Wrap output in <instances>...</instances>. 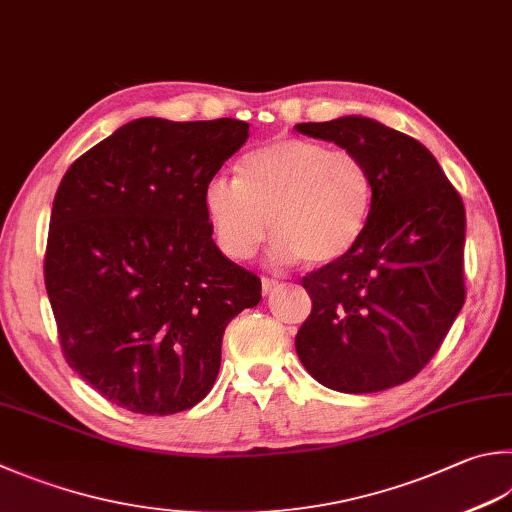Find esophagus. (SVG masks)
I'll return each instance as SVG.
<instances>
[{
  "label": "esophagus",
  "instance_id": "obj_1",
  "mask_svg": "<svg viewBox=\"0 0 512 512\" xmlns=\"http://www.w3.org/2000/svg\"><path fill=\"white\" fill-rule=\"evenodd\" d=\"M260 283H263V294L265 296L272 294L274 289L278 287V281H274V278H267V276H263V281H260Z\"/></svg>",
  "mask_w": 512,
  "mask_h": 512
}]
</instances>
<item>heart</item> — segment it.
<instances>
[{
  "mask_svg": "<svg viewBox=\"0 0 512 512\" xmlns=\"http://www.w3.org/2000/svg\"><path fill=\"white\" fill-rule=\"evenodd\" d=\"M202 200L229 258H252L269 227L276 260L323 267L359 243L372 209V178L352 151L276 138L240 160L238 178H211Z\"/></svg>",
  "mask_w": 512,
  "mask_h": 512,
  "instance_id": "heart-1",
  "label": "heart"
}]
</instances>
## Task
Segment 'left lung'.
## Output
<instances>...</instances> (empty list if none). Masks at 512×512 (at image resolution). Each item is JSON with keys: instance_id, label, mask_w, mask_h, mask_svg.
Returning a JSON list of instances; mask_svg holds the SVG:
<instances>
[{"instance_id": "1", "label": "left lung", "mask_w": 512, "mask_h": 512, "mask_svg": "<svg viewBox=\"0 0 512 512\" xmlns=\"http://www.w3.org/2000/svg\"><path fill=\"white\" fill-rule=\"evenodd\" d=\"M296 131L356 153L372 178L359 243L303 278L312 314L298 359L336 392L394 388L426 368L464 307V200L419 140L381 122L345 115Z\"/></svg>"}]
</instances>
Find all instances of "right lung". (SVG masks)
I'll return each instance as SVG.
<instances>
[{"label": "right lung", "mask_w": 512, "mask_h": 512, "mask_svg": "<svg viewBox=\"0 0 512 512\" xmlns=\"http://www.w3.org/2000/svg\"><path fill=\"white\" fill-rule=\"evenodd\" d=\"M249 138L243 120L140 118L57 187L44 281L66 363L115 406L176 414L209 394L225 327L260 278L216 247L205 187Z\"/></svg>", "instance_id": "right-lung-1"}]
</instances>
